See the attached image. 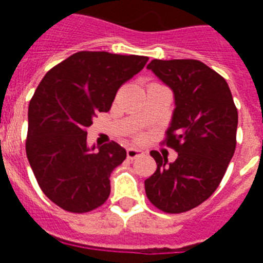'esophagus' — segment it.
<instances>
[{
  "instance_id": "obj_1",
  "label": "esophagus",
  "mask_w": 263,
  "mask_h": 263,
  "mask_svg": "<svg viewBox=\"0 0 263 263\" xmlns=\"http://www.w3.org/2000/svg\"><path fill=\"white\" fill-rule=\"evenodd\" d=\"M139 156H143V152L139 150V148L129 147L127 150V157L129 158V160H135L136 157H139Z\"/></svg>"
}]
</instances>
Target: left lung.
Returning a JSON list of instances; mask_svg holds the SVG:
<instances>
[{
	"label": "left lung",
	"instance_id": "8db88e82",
	"mask_svg": "<svg viewBox=\"0 0 263 263\" xmlns=\"http://www.w3.org/2000/svg\"><path fill=\"white\" fill-rule=\"evenodd\" d=\"M147 69L175 97L165 143L177 152L168 162L152 152L157 171L144 180L148 200L165 213L199 206L220 185L236 148L237 109L228 83L198 60H153Z\"/></svg>",
	"mask_w": 263,
	"mask_h": 263
}]
</instances>
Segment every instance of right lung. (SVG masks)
<instances>
[{
	"mask_svg": "<svg viewBox=\"0 0 263 263\" xmlns=\"http://www.w3.org/2000/svg\"><path fill=\"white\" fill-rule=\"evenodd\" d=\"M148 57L79 51L51 68L28 106L26 152L43 194L64 210L87 213L106 202L110 173L127 157L110 142L87 146V128L110 110L116 92ZM99 150H96V147Z\"/></svg>",
	"mask_w": 263,
	"mask_h": 263,
	"instance_id": "right-lung-1",
	"label": "right lung"
}]
</instances>
